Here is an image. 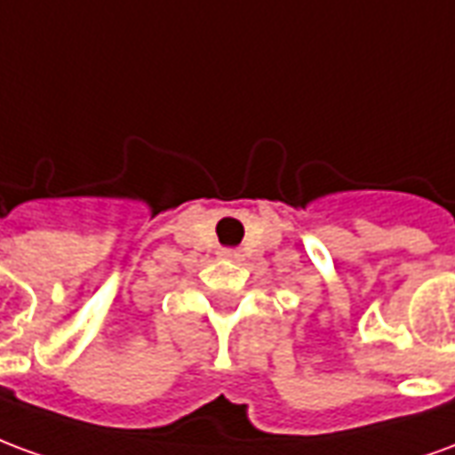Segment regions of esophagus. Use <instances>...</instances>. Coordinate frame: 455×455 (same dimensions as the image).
Returning a JSON list of instances; mask_svg holds the SVG:
<instances>
[{
  "instance_id": "esophagus-1",
  "label": "esophagus",
  "mask_w": 455,
  "mask_h": 455,
  "mask_svg": "<svg viewBox=\"0 0 455 455\" xmlns=\"http://www.w3.org/2000/svg\"><path fill=\"white\" fill-rule=\"evenodd\" d=\"M219 256H221V258H231V260H236V258L241 256V253H238L236 248H221V251H219Z\"/></svg>"
}]
</instances>
